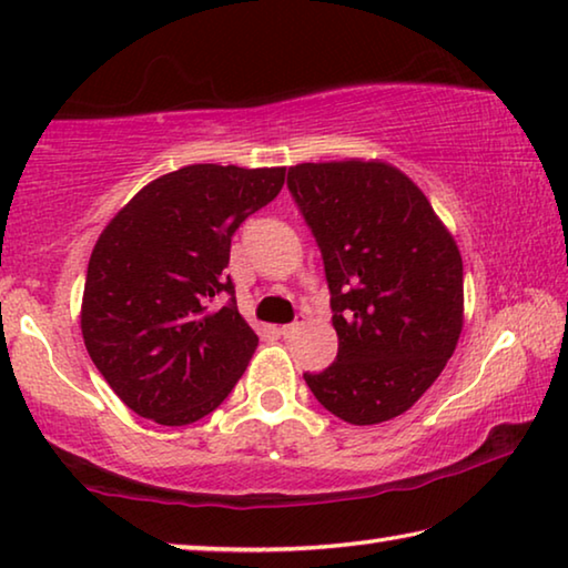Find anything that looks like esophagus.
<instances>
[{"instance_id": "esophagus-1", "label": "esophagus", "mask_w": 568, "mask_h": 568, "mask_svg": "<svg viewBox=\"0 0 568 568\" xmlns=\"http://www.w3.org/2000/svg\"><path fill=\"white\" fill-rule=\"evenodd\" d=\"M302 325H304V317H300L296 322H290V325H282V327H278V333H282L284 337H292Z\"/></svg>"}]
</instances>
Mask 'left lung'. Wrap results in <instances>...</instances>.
<instances>
[{
    "label": "left lung",
    "instance_id": "left-lung-1",
    "mask_svg": "<svg viewBox=\"0 0 568 568\" xmlns=\"http://www.w3.org/2000/svg\"><path fill=\"white\" fill-rule=\"evenodd\" d=\"M286 185L322 251L339 339L335 363L304 381L347 424L400 416L457 347V243L422 190L386 162H304Z\"/></svg>",
    "mask_w": 568,
    "mask_h": 568
}]
</instances>
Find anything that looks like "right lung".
I'll return each instance as SVG.
<instances>
[{"label":"right lung","instance_id":"obj_1","mask_svg":"<svg viewBox=\"0 0 568 568\" xmlns=\"http://www.w3.org/2000/svg\"><path fill=\"white\" fill-rule=\"evenodd\" d=\"M284 168L187 164L111 217L85 274L81 333L134 414L185 426L223 404L258 337L225 274L231 239L284 185ZM230 296L225 305L216 302Z\"/></svg>","mask_w":568,"mask_h":568}]
</instances>
